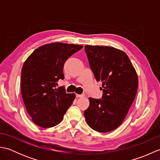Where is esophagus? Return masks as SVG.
Returning <instances> with one entry per match:
<instances>
[{
  "label": "esophagus",
  "instance_id": "esophagus-1",
  "mask_svg": "<svg viewBox=\"0 0 160 160\" xmlns=\"http://www.w3.org/2000/svg\"><path fill=\"white\" fill-rule=\"evenodd\" d=\"M85 96V95L84 94H82V95H79V94H76V97L77 98H83Z\"/></svg>",
  "mask_w": 160,
  "mask_h": 160
}]
</instances>
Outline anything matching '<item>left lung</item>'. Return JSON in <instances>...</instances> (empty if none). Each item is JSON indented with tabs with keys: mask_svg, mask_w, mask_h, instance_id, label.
<instances>
[{
	"mask_svg": "<svg viewBox=\"0 0 160 160\" xmlns=\"http://www.w3.org/2000/svg\"><path fill=\"white\" fill-rule=\"evenodd\" d=\"M96 80L102 82V99L89 98L84 111L87 123L93 130L107 132L120 126L136 96L138 78L124 52L107 46L84 47Z\"/></svg>",
	"mask_w": 160,
	"mask_h": 160,
	"instance_id": "left-lung-1",
	"label": "left lung"
}]
</instances>
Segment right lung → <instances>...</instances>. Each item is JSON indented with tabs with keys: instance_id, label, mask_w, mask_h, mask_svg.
<instances>
[{
	"instance_id": "add662e5",
	"label": "right lung",
	"mask_w": 160,
	"mask_h": 160,
	"mask_svg": "<svg viewBox=\"0 0 160 160\" xmlns=\"http://www.w3.org/2000/svg\"><path fill=\"white\" fill-rule=\"evenodd\" d=\"M82 45L52 42L34 50L23 64L21 93L27 111L34 123L42 128L58 124L76 98L63 87L64 64Z\"/></svg>"
}]
</instances>
